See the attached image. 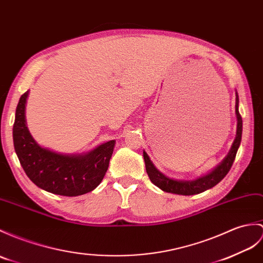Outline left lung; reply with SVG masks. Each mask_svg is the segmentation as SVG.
Listing matches in <instances>:
<instances>
[{
  "instance_id": "8db88e82",
  "label": "left lung",
  "mask_w": 263,
  "mask_h": 263,
  "mask_svg": "<svg viewBox=\"0 0 263 263\" xmlns=\"http://www.w3.org/2000/svg\"><path fill=\"white\" fill-rule=\"evenodd\" d=\"M235 96H236L235 97V115L237 120L236 136L233 143H232L229 154L224 158L223 161L213 169L212 172L201 177H198L197 179L178 180V179L170 178V177L162 174L160 170L155 166L154 162L151 161L148 154L143 150L145 170L152 184L156 185L157 187H159L161 191L166 193L189 196V195H196L199 193H203L212 187H214L224 178L225 176L228 175L232 164L234 162L236 152H237V149H239L241 139H242V118L239 113V95H237V91L235 93Z\"/></svg>"
}]
</instances>
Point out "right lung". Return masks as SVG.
<instances>
[{
    "label": "right lung",
    "mask_w": 263,
    "mask_h": 263,
    "mask_svg": "<svg viewBox=\"0 0 263 263\" xmlns=\"http://www.w3.org/2000/svg\"><path fill=\"white\" fill-rule=\"evenodd\" d=\"M28 96L29 90L17 103L13 143L15 154L30 180L46 192L63 196H79L93 191L105 176L114 150V140L78 155L59 154L44 148L33 139L27 126Z\"/></svg>",
    "instance_id": "1"
}]
</instances>
